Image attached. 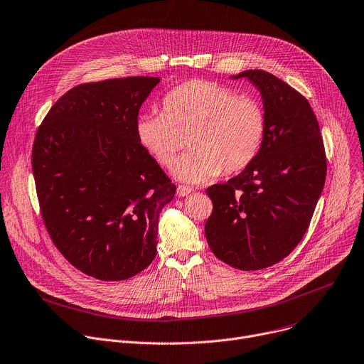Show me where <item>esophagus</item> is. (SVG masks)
Masks as SVG:
<instances>
[{"instance_id":"1","label":"esophagus","mask_w":364,"mask_h":364,"mask_svg":"<svg viewBox=\"0 0 364 364\" xmlns=\"http://www.w3.org/2000/svg\"><path fill=\"white\" fill-rule=\"evenodd\" d=\"M194 190L191 188V187H188V186H178L177 187V196L178 197H186V196H188L190 193H193Z\"/></svg>"}]
</instances>
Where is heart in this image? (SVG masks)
<instances>
[{
  "label": "heart",
  "mask_w": 364,
  "mask_h": 364,
  "mask_svg": "<svg viewBox=\"0 0 364 364\" xmlns=\"http://www.w3.org/2000/svg\"><path fill=\"white\" fill-rule=\"evenodd\" d=\"M193 129L188 146L171 174L200 184L220 174L238 173L257 158L266 136V113L252 97L226 85L190 80L164 98V112L145 113L136 122V138L161 165H170L180 148L179 132Z\"/></svg>",
  "instance_id": "1"
}]
</instances>
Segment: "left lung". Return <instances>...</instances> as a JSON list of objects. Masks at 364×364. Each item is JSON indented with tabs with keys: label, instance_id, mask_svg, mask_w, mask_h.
<instances>
[{
	"label": "left lung",
	"instance_id": "1",
	"mask_svg": "<svg viewBox=\"0 0 364 364\" xmlns=\"http://www.w3.org/2000/svg\"><path fill=\"white\" fill-rule=\"evenodd\" d=\"M266 113L257 158L238 176L206 190L213 212L205 234L212 252L240 270H261L304 238L326 176L319 124L306 98L262 70H248Z\"/></svg>",
	"mask_w": 364,
	"mask_h": 364
}]
</instances>
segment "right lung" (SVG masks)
<instances>
[{
  "label": "right lung",
  "instance_id": "1",
  "mask_svg": "<svg viewBox=\"0 0 364 364\" xmlns=\"http://www.w3.org/2000/svg\"><path fill=\"white\" fill-rule=\"evenodd\" d=\"M159 81L77 85L52 106L33 144L48 232L74 267L98 280H126L149 266L159 213L177 190L136 138L139 109Z\"/></svg>",
  "mask_w": 364,
  "mask_h": 364
}]
</instances>
